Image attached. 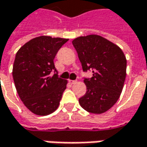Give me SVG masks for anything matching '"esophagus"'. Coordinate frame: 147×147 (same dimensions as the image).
I'll return each mask as SVG.
<instances>
[{"instance_id":"esophagus-1","label":"esophagus","mask_w":147,"mask_h":147,"mask_svg":"<svg viewBox=\"0 0 147 147\" xmlns=\"http://www.w3.org/2000/svg\"><path fill=\"white\" fill-rule=\"evenodd\" d=\"M76 82V81H73V80H69V83H70V84H71V85H72V84H75Z\"/></svg>"}]
</instances>
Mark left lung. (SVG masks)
I'll use <instances>...</instances> for the list:
<instances>
[{"instance_id": "1", "label": "left lung", "mask_w": 147, "mask_h": 147, "mask_svg": "<svg viewBox=\"0 0 147 147\" xmlns=\"http://www.w3.org/2000/svg\"><path fill=\"white\" fill-rule=\"evenodd\" d=\"M83 71H92L84 78L87 92L79 98L87 112L102 113L119 98L126 76V58L122 49L99 35L78 37L72 41Z\"/></svg>"}]
</instances>
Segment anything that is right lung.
<instances>
[{
    "mask_svg": "<svg viewBox=\"0 0 147 147\" xmlns=\"http://www.w3.org/2000/svg\"><path fill=\"white\" fill-rule=\"evenodd\" d=\"M67 41L40 36L26 43L16 54L12 69L15 87L24 105L37 115L50 114L59 107L67 81L59 77L54 59Z\"/></svg>",
    "mask_w": 147,
    "mask_h": 147,
    "instance_id": "1",
    "label": "right lung"
}]
</instances>
